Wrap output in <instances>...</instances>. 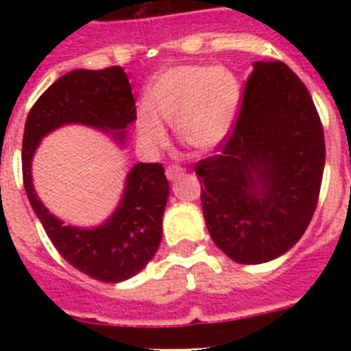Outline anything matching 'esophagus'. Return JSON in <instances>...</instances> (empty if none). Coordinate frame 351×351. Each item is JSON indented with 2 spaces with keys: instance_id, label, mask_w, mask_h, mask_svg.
Returning a JSON list of instances; mask_svg holds the SVG:
<instances>
[{
  "instance_id": "esophagus-1",
  "label": "esophagus",
  "mask_w": 351,
  "mask_h": 351,
  "mask_svg": "<svg viewBox=\"0 0 351 351\" xmlns=\"http://www.w3.org/2000/svg\"><path fill=\"white\" fill-rule=\"evenodd\" d=\"M182 173H184V167H180V165L173 164V165H167V167H165V176H167L169 180H173L175 176L182 175Z\"/></svg>"
}]
</instances>
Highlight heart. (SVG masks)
<instances>
[{"instance_id":"obj_1","label":"heart","mask_w":351,"mask_h":351,"mask_svg":"<svg viewBox=\"0 0 351 351\" xmlns=\"http://www.w3.org/2000/svg\"><path fill=\"white\" fill-rule=\"evenodd\" d=\"M240 82L226 67L180 65L165 71L149 90V107L136 114L138 134L151 147L167 142L164 123L175 125L184 145L197 151L217 147L239 112Z\"/></svg>"}]
</instances>
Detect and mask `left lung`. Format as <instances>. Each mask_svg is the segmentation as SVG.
I'll return each instance as SVG.
<instances>
[{
    "instance_id": "8db88e82",
    "label": "left lung",
    "mask_w": 351,
    "mask_h": 351,
    "mask_svg": "<svg viewBox=\"0 0 351 351\" xmlns=\"http://www.w3.org/2000/svg\"><path fill=\"white\" fill-rule=\"evenodd\" d=\"M324 162L322 123L306 85L286 63H253L233 131L195 164L215 244L239 264L293 247L315 213Z\"/></svg>"
}]
</instances>
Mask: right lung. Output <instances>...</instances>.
Returning <instances> with one entry per match:
<instances>
[{
	"mask_svg": "<svg viewBox=\"0 0 351 351\" xmlns=\"http://www.w3.org/2000/svg\"><path fill=\"white\" fill-rule=\"evenodd\" d=\"M136 120V106L121 67L78 69L56 80L30 109L23 132V186L36 217L58 253L85 275L121 282L147 266L162 242V219L169 182L162 164H136L127 173L118 209L93 230L65 226L41 204L32 186L30 164L40 140L65 123L112 131L120 140Z\"/></svg>",
	"mask_w": 351,
	"mask_h": 351,
	"instance_id": "obj_1",
	"label": "right lung"
}]
</instances>
